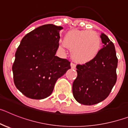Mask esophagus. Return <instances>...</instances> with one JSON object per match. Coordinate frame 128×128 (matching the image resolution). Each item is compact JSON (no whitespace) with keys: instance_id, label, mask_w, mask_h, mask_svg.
Segmentation results:
<instances>
[{"instance_id":"34e87169","label":"esophagus","mask_w":128,"mask_h":128,"mask_svg":"<svg viewBox=\"0 0 128 128\" xmlns=\"http://www.w3.org/2000/svg\"><path fill=\"white\" fill-rule=\"evenodd\" d=\"M70 66H71V68H72V69H75L76 68V65L74 63H70Z\"/></svg>"}]
</instances>
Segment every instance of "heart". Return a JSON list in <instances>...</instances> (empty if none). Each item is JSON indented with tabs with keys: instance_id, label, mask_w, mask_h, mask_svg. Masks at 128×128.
<instances>
[{
	"instance_id": "b5f03b06",
	"label": "heart",
	"mask_w": 128,
	"mask_h": 128,
	"mask_svg": "<svg viewBox=\"0 0 128 128\" xmlns=\"http://www.w3.org/2000/svg\"><path fill=\"white\" fill-rule=\"evenodd\" d=\"M63 44L70 49L71 56L76 62L86 63L94 60L98 56L101 47V40L93 30H71L63 37ZM63 44L60 48L64 49Z\"/></svg>"
}]
</instances>
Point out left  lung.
Instances as JSON below:
<instances>
[{"instance_id": "obj_1", "label": "left lung", "mask_w": 128, "mask_h": 128, "mask_svg": "<svg viewBox=\"0 0 128 128\" xmlns=\"http://www.w3.org/2000/svg\"><path fill=\"white\" fill-rule=\"evenodd\" d=\"M100 38L103 46L96 58L76 66L78 76L72 84V93L82 104L93 105L104 100L117 81L118 59L114 44L105 34H101Z\"/></svg>"}]
</instances>
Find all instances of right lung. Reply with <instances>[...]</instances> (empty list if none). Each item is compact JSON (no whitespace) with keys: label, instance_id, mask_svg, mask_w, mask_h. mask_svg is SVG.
<instances>
[{"label":"right lung","instance_id":"right-lung-1","mask_svg":"<svg viewBox=\"0 0 128 128\" xmlns=\"http://www.w3.org/2000/svg\"><path fill=\"white\" fill-rule=\"evenodd\" d=\"M61 26L46 24L22 38L12 66L18 90L27 98L43 99L50 96L58 79L70 68L66 59L56 56Z\"/></svg>","mask_w":128,"mask_h":128}]
</instances>
